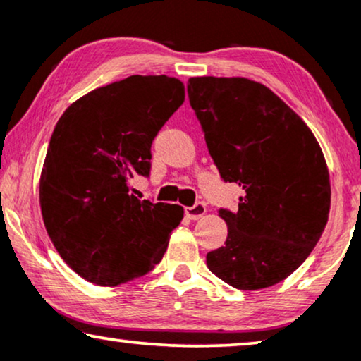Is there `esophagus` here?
<instances>
[{"label":"esophagus","instance_id":"esophagus-1","mask_svg":"<svg viewBox=\"0 0 361 361\" xmlns=\"http://www.w3.org/2000/svg\"><path fill=\"white\" fill-rule=\"evenodd\" d=\"M205 212H207V207L204 202H197L195 205L185 207V215H187V219H190V220L202 219V216L205 215Z\"/></svg>","mask_w":361,"mask_h":361}]
</instances>
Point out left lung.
<instances>
[{
    "mask_svg": "<svg viewBox=\"0 0 361 361\" xmlns=\"http://www.w3.org/2000/svg\"><path fill=\"white\" fill-rule=\"evenodd\" d=\"M187 93L221 179L243 189L238 212H219L228 236L207 253V266L241 290L278 284L307 259L327 225L322 149L298 113L263 83L192 77Z\"/></svg>",
    "mask_w": 361,
    "mask_h": 361,
    "instance_id": "8db88e82",
    "label": "left lung"
}]
</instances>
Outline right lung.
<instances>
[{"mask_svg":"<svg viewBox=\"0 0 361 361\" xmlns=\"http://www.w3.org/2000/svg\"><path fill=\"white\" fill-rule=\"evenodd\" d=\"M184 98L179 78L131 75L78 98L57 121L39 202L49 238L83 279L113 288L164 256L184 209L140 200L130 179L149 176L152 140Z\"/></svg>","mask_w":361,"mask_h":361,"instance_id":"right-lung-1","label":"right lung"}]
</instances>
